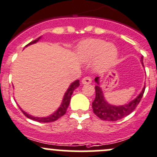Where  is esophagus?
<instances>
[{
    "mask_svg": "<svg viewBox=\"0 0 157 157\" xmlns=\"http://www.w3.org/2000/svg\"><path fill=\"white\" fill-rule=\"evenodd\" d=\"M91 82H92V80L89 77H85L82 79V83L83 84H90Z\"/></svg>",
    "mask_w": 157,
    "mask_h": 157,
    "instance_id": "1",
    "label": "esophagus"
}]
</instances>
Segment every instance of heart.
<instances>
[{"label":"heart","mask_w":157,"mask_h":157,"mask_svg":"<svg viewBox=\"0 0 157 157\" xmlns=\"http://www.w3.org/2000/svg\"><path fill=\"white\" fill-rule=\"evenodd\" d=\"M117 49L113 44L98 39H90L82 42L78 47L79 57L89 60L98 56L97 63L100 68H106L114 63L117 57Z\"/></svg>","instance_id":"obj_1"}]
</instances>
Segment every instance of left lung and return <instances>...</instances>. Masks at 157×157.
I'll return each instance as SVG.
<instances>
[{
    "label": "left lung",
    "instance_id": "1",
    "mask_svg": "<svg viewBox=\"0 0 157 157\" xmlns=\"http://www.w3.org/2000/svg\"><path fill=\"white\" fill-rule=\"evenodd\" d=\"M140 61L144 65V57L143 56L141 57ZM95 82L97 83V85L95 86L96 97L92 103V107L95 115H97L100 119L103 120V121H117L128 116L136 109L137 105L140 102L144 91H145V86H144L138 97L130 101V103L123 105V106H113V105H110L109 103H108L105 100L103 91L99 86L100 83H99L98 77L95 78Z\"/></svg>",
    "mask_w": 157,
    "mask_h": 157
}]
</instances>
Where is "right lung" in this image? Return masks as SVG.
Wrapping results in <instances>:
<instances>
[{"mask_svg": "<svg viewBox=\"0 0 157 157\" xmlns=\"http://www.w3.org/2000/svg\"><path fill=\"white\" fill-rule=\"evenodd\" d=\"M40 37H41V36H39L38 38H36V40H33V41H31L30 43H29L28 44L26 45L25 47H27L28 45L33 44L36 43L38 40H40ZM79 86H80V80H75V81L73 82V83L70 85L69 88L67 89V92L65 93L64 97H63V101H62L61 105L60 106V107L58 108V109H57L55 113H54L53 114L50 115L49 117H33V116L29 115L28 113H27L24 112V110H22L21 107H20V109H21V111L23 112V113H24V115L27 117V118H29V119H30V120H33V121H37V122H40V123L54 122V121L58 120L60 117H62V116H63L65 113H66L67 109L68 106H69V104H70V102H71V96H72L73 92H74V90H75L77 87H78Z\"/></svg>", "mask_w": 157, "mask_h": 157, "instance_id": "1", "label": "right lung"}]
</instances>
